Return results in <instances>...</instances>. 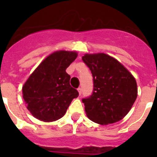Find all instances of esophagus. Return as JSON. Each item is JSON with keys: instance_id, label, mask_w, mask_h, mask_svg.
Here are the masks:
<instances>
[{"instance_id": "1", "label": "esophagus", "mask_w": 157, "mask_h": 157, "mask_svg": "<svg viewBox=\"0 0 157 157\" xmlns=\"http://www.w3.org/2000/svg\"><path fill=\"white\" fill-rule=\"evenodd\" d=\"M78 94L81 95L82 94V89L81 88H78Z\"/></svg>"}]
</instances>
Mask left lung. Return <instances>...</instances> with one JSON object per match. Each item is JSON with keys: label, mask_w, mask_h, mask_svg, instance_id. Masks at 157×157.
I'll list each match as a JSON object with an SVG mask.
<instances>
[{"label": "left lung", "mask_w": 157, "mask_h": 157, "mask_svg": "<svg viewBox=\"0 0 157 157\" xmlns=\"http://www.w3.org/2000/svg\"><path fill=\"white\" fill-rule=\"evenodd\" d=\"M82 59L94 82L92 94L82 100L88 118L102 125L121 120L137 98L135 78L118 60L105 53L86 54Z\"/></svg>", "instance_id": "8db88e82"}]
</instances>
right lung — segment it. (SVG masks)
Here are the masks:
<instances>
[{
    "label": "right lung",
    "mask_w": 157,
    "mask_h": 157,
    "mask_svg": "<svg viewBox=\"0 0 157 157\" xmlns=\"http://www.w3.org/2000/svg\"><path fill=\"white\" fill-rule=\"evenodd\" d=\"M77 57L75 52L58 51L45 58L23 86L27 109L40 120L52 122L63 117L78 92L70 85L67 67Z\"/></svg>",
    "instance_id": "right-lung-1"
}]
</instances>
